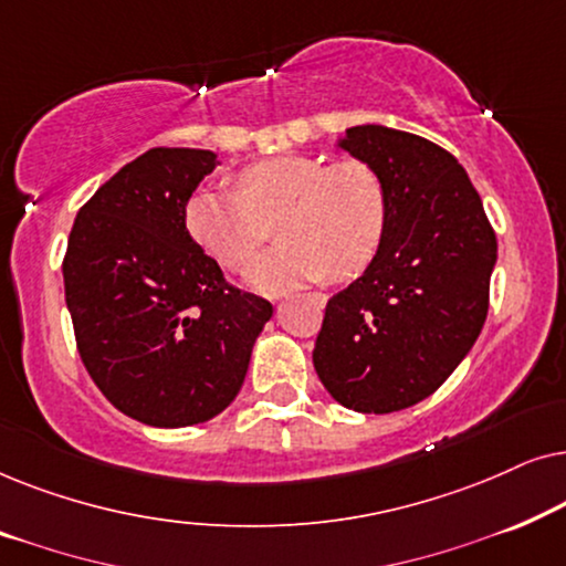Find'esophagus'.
I'll return each instance as SVG.
<instances>
[{"mask_svg":"<svg viewBox=\"0 0 566 566\" xmlns=\"http://www.w3.org/2000/svg\"><path fill=\"white\" fill-rule=\"evenodd\" d=\"M322 301H324V298H322Z\"/></svg>","mask_w":566,"mask_h":566,"instance_id":"34e87169","label":"esophagus"}]
</instances>
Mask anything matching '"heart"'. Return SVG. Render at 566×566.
Segmentation results:
<instances>
[{
	"instance_id": "obj_1",
	"label": "heart",
	"mask_w": 566,
	"mask_h": 566,
	"mask_svg": "<svg viewBox=\"0 0 566 566\" xmlns=\"http://www.w3.org/2000/svg\"><path fill=\"white\" fill-rule=\"evenodd\" d=\"M279 213L282 244L244 270L262 293H283L329 275H360L378 254L386 231V192L366 161L283 154L239 172V192L200 188L185 203V229L200 250L229 270L264 235L261 219Z\"/></svg>"
}]
</instances>
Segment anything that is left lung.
<instances>
[{
    "label": "left lung",
    "instance_id": "1",
    "mask_svg": "<svg viewBox=\"0 0 566 566\" xmlns=\"http://www.w3.org/2000/svg\"><path fill=\"white\" fill-rule=\"evenodd\" d=\"M337 146L381 180L386 231L366 273L329 298L314 368L343 407L389 415L430 397L474 347L497 237L467 169L438 144L368 123Z\"/></svg>",
    "mask_w": 566,
    "mask_h": 566
}]
</instances>
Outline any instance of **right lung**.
Returning a JSON list of instances; mask_svg holds the SVG:
<instances>
[{
    "label": "right lung",
    "mask_w": 566,
    "mask_h": 566,
    "mask_svg": "<svg viewBox=\"0 0 566 566\" xmlns=\"http://www.w3.org/2000/svg\"><path fill=\"white\" fill-rule=\"evenodd\" d=\"M219 165L208 149L144 151L82 206L69 234L64 291L84 368L113 407L151 428L221 415L273 316L185 229V203Z\"/></svg>",
    "instance_id": "1"
}]
</instances>
